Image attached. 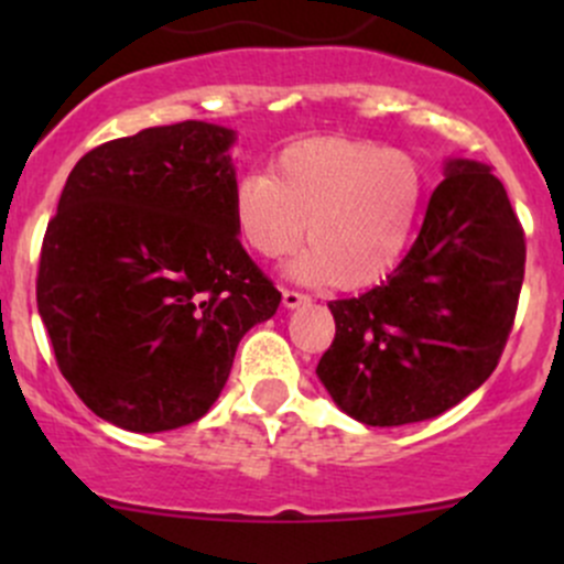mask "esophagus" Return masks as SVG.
Here are the masks:
<instances>
[{
	"label": "esophagus",
	"mask_w": 564,
	"mask_h": 564,
	"mask_svg": "<svg viewBox=\"0 0 564 564\" xmlns=\"http://www.w3.org/2000/svg\"><path fill=\"white\" fill-rule=\"evenodd\" d=\"M305 303H311L308 294L297 292V289H283V305H286V308H300V305Z\"/></svg>",
	"instance_id": "34e87169"
}]
</instances>
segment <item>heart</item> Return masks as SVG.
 <instances>
[{"label": "heart", "mask_w": 564, "mask_h": 564, "mask_svg": "<svg viewBox=\"0 0 564 564\" xmlns=\"http://www.w3.org/2000/svg\"><path fill=\"white\" fill-rule=\"evenodd\" d=\"M272 174L250 172L231 191L240 240L261 259L314 248L294 272L344 289L382 283L412 246L425 198L414 155L366 139L294 141L272 158Z\"/></svg>", "instance_id": "b5f03b06"}]
</instances>
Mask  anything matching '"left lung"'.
Masks as SVG:
<instances>
[{
	"mask_svg": "<svg viewBox=\"0 0 564 564\" xmlns=\"http://www.w3.org/2000/svg\"><path fill=\"white\" fill-rule=\"evenodd\" d=\"M527 242L491 169L447 161L423 229L388 281L333 300L335 338L316 373L366 425L436 417L497 368L519 311Z\"/></svg>",
	"mask_w": 564,
	"mask_h": 564,
	"instance_id": "obj_1",
	"label": "left lung"
}]
</instances>
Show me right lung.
<instances>
[{
  "mask_svg": "<svg viewBox=\"0 0 564 564\" xmlns=\"http://www.w3.org/2000/svg\"><path fill=\"white\" fill-rule=\"evenodd\" d=\"M235 130L147 128L89 150L48 220L37 311L98 417L155 434L204 417L281 292L237 240Z\"/></svg>",
  "mask_w": 564,
  "mask_h": 564,
  "instance_id": "obj_1",
  "label": "right lung"
}]
</instances>
